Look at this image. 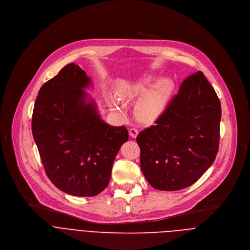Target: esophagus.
Returning <instances> with one entry per match:
<instances>
[{
    "label": "esophagus",
    "instance_id": "obj_1",
    "mask_svg": "<svg viewBox=\"0 0 250 250\" xmlns=\"http://www.w3.org/2000/svg\"><path fill=\"white\" fill-rule=\"evenodd\" d=\"M137 134H138V129H137V128L132 127V128L129 129V135H130L132 138H135V137L137 136Z\"/></svg>",
    "mask_w": 250,
    "mask_h": 250
}]
</instances>
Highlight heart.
I'll list each match as a JSON object with an SVG mask.
<instances>
[{
    "instance_id": "obj_1",
    "label": "heart",
    "mask_w": 250,
    "mask_h": 250,
    "mask_svg": "<svg viewBox=\"0 0 250 250\" xmlns=\"http://www.w3.org/2000/svg\"><path fill=\"white\" fill-rule=\"evenodd\" d=\"M152 81V77H146L136 84L125 85L119 91L120 97L124 100L144 96L137 102L135 106V114L141 121H152L160 115L168 104L173 91V83L170 79H160L150 89ZM110 104L113 109H121L117 99L111 98Z\"/></svg>"
}]
</instances>
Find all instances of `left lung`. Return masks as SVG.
<instances>
[{
	"label": "left lung",
	"mask_w": 250,
	"mask_h": 250,
	"mask_svg": "<svg viewBox=\"0 0 250 250\" xmlns=\"http://www.w3.org/2000/svg\"><path fill=\"white\" fill-rule=\"evenodd\" d=\"M221 118L218 95L201 71L185 79L155 125L136 137L147 182L177 191L198 181L216 159Z\"/></svg>",
	"instance_id": "1"
}]
</instances>
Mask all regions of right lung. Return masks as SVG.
<instances>
[{"label": "right lung", "instance_id": "1", "mask_svg": "<svg viewBox=\"0 0 250 250\" xmlns=\"http://www.w3.org/2000/svg\"><path fill=\"white\" fill-rule=\"evenodd\" d=\"M91 79L75 63L44 83L35 100L31 130L45 173L61 191L93 197L108 186L114 160L127 141L125 126H112L84 89Z\"/></svg>", "mask_w": 250, "mask_h": 250}]
</instances>
